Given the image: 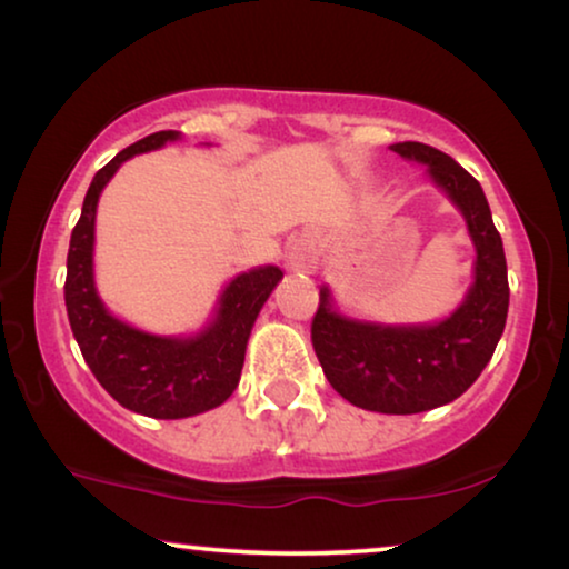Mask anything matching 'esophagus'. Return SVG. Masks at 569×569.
<instances>
[{
    "instance_id": "esophagus-1",
    "label": "esophagus",
    "mask_w": 569,
    "mask_h": 569,
    "mask_svg": "<svg viewBox=\"0 0 569 569\" xmlns=\"http://www.w3.org/2000/svg\"><path fill=\"white\" fill-rule=\"evenodd\" d=\"M287 271L292 274H313L318 269V246L313 238H295L284 251Z\"/></svg>"
}]
</instances>
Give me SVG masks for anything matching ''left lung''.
Masks as SVG:
<instances>
[{
    "label": "left lung",
    "instance_id": "left-lung-1",
    "mask_svg": "<svg viewBox=\"0 0 569 569\" xmlns=\"http://www.w3.org/2000/svg\"><path fill=\"white\" fill-rule=\"evenodd\" d=\"M391 150L427 168V181L461 212L473 246L469 290L440 321L383 323L347 316L331 287L321 284L310 333L341 399L380 415H419L458 399L492 360L508 318V263L477 178L422 142H396Z\"/></svg>",
    "mask_w": 569,
    "mask_h": 569
}]
</instances>
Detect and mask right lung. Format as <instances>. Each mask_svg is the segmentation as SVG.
Instances as JSON below:
<instances>
[{
  "label": "right lung",
  "mask_w": 569,
  "mask_h": 569,
  "mask_svg": "<svg viewBox=\"0 0 569 569\" xmlns=\"http://www.w3.org/2000/svg\"><path fill=\"white\" fill-rule=\"evenodd\" d=\"M178 139L181 131H154L98 170L84 193L67 253V316L84 362L123 409L152 419L197 417L230 399L238 388L256 318L284 277L274 263L240 271L222 287L201 329L191 333L137 329L106 308L92 263L100 193L123 162Z\"/></svg>",
  "instance_id": "add662e5"
}]
</instances>
